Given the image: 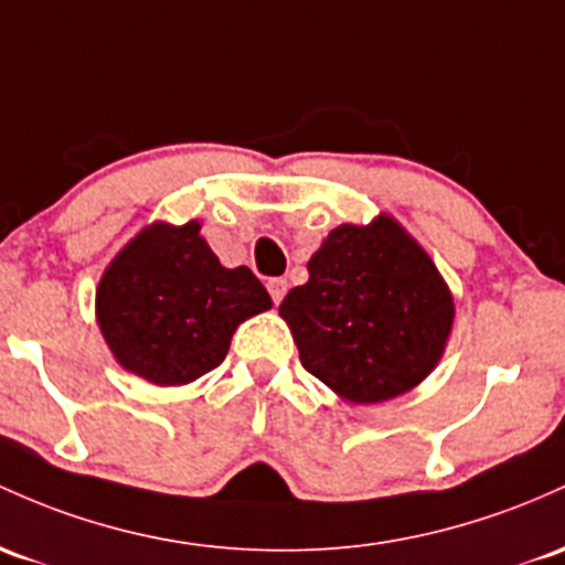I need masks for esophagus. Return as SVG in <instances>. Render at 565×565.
<instances>
[{
    "label": "esophagus",
    "mask_w": 565,
    "mask_h": 565,
    "mask_svg": "<svg viewBox=\"0 0 565 565\" xmlns=\"http://www.w3.org/2000/svg\"><path fill=\"white\" fill-rule=\"evenodd\" d=\"M268 292H270V297H273V302H281L284 300V295H287V281H284V278H270L268 281Z\"/></svg>",
    "instance_id": "1"
}]
</instances>
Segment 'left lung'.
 <instances>
[{
  "label": "left lung",
  "instance_id": "left-lung-1",
  "mask_svg": "<svg viewBox=\"0 0 565 565\" xmlns=\"http://www.w3.org/2000/svg\"><path fill=\"white\" fill-rule=\"evenodd\" d=\"M278 313L308 373L351 405H377L437 367L456 302L424 246L392 214H377L370 225L334 227Z\"/></svg>",
  "mask_w": 565,
  "mask_h": 565
}]
</instances>
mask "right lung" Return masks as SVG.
Instances as JSON below:
<instances>
[{"instance_id": "add662e5", "label": "right lung", "mask_w": 565, "mask_h": 565, "mask_svg": "<svg viewBox=\"0 0 565 565\" xmlns=\"http://www.w3.org/2000/svg\"><path fill=\"white\" fill-rule=\"evenodd\" d=\"M270 306L246 265L220 263L198 220L141 227L96 287V321L115 362L163 388L220 367L238 324Z\"/></svg>"}]
</instances>
